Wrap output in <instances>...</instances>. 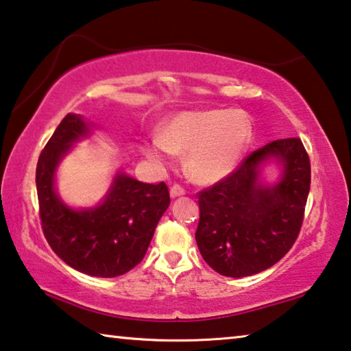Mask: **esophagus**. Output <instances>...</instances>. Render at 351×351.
I'll return each instance as SVG.
<instances>
[{
	"label": "esophagus",
	"instance_id": "1",
	"mask_svg": "<svg viewBox=\"0 0 351 351\" xmlns=\"http://www.w3.org/2000/svg\"><path fill=\"white\" fill-rule=\"evenodd\" d=\"M169 193H171V197L182 196V194H185V188L179 185V183H174V185L169 188Z\"/></svg>",
	"mask_w": 351,
	"mask_h": 351
}]
</instances>
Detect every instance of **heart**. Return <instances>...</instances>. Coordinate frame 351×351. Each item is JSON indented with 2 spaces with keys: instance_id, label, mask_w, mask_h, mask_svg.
<instances>
[{
  "instance_id": "1",
  "label": "heart",
  "mask_w": 351,
  "mask_h": 351,
  "mask_svg": "<svg viewBox=\"0 0 351 351\" xmlns=\"http://www.w3.org/2000/svg\"><path fill=\"white\" fill-rule=\"evenodd\" d=\"M250 138L251 125L240 112L191 111L166 123L145 152L160 163L172 152H186L185 166L193 179L213 183L234 171Z\"/></svg>"
}]
</instances>
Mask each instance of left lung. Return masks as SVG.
Returning <instances> with one entry per match:
<instances>
[{
	"instance_id": "obj_1",
	"label": "left lung",
	"mask_w": 351,
	"mask_h": 351,
	"mask_svg": "<svg viewBox=\"0 0 351 351\" xmlns=\"http://www.w3.org/2000/svg\"><path fill=\"white\" fill-rule=\"evenodd\" d=\"M276 156L285 174L276 187H262L258 165ZM311 188V161L300 138L276 139L247 155L199 199L196 243L215 271L229 278L252 276L287 254L303 226Z\"/></svg>"
}]
</instances>
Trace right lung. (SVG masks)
Wrapping results in <instances>:
<instances>
[{"instance_id": "1", "label": "right lung", "mask_w": 351, "mask_h": 351, "mask_svg": "<svg viewBox=\"0 0 351 351\" xmlns=\"http://www.w3.org/2000/svg\"><path fill=\"white\" fill-rule=\"evenodd\" d=\"M88 133L82 117L67 114L40 152L36 168L40 224L48 245L67 265L90 276L116 278L143 261L169 207V190L165 182L152 185L119 174L101 206H64L53 188L55 169L70 144Z\"/></svg>"}]
</instances>
